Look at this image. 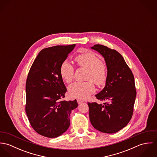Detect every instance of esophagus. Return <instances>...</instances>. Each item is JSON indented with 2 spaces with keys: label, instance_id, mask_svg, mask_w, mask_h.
I'll return each mask as SVG.
<instances>
[{
  "label": "esophagus",
  "instance_id": "esophagus-1",
  "mask_svg": "<svg viewBox=\"0 0 157 157\" xmlns=\"http://www.w3.org/2000/svg\"><path fill=\"white\" fill-rule=\"evenodd\" d=\"M77 101L78 104H81V103H82L84 102V101H83V100H80V99H77Z\"/></svg>",
  "mask_w": 157,
  "mask_h": 157
}]
</instances>
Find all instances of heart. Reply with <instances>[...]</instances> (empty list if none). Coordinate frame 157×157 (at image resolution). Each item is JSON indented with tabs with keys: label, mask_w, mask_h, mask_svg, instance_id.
Listing matches in <instances>:
<instances>
[{
	"label": "heart",
	"mask_w": 157,
	"mask_h": 157,
	"mask_svg": "<svg viewBox=\"0 0 157 157\" xmlns=\"http://www.w3.org/2000/svg\"><path fill=\"white\" fill-rule=\"evenodd\" d=\"M75 60L78 66L88 69L86 80L92 81L98 86L105 84L108 77L107 67L95 53L88 52L80 54ZM60 73L65 82L70 83L74 78V69L67 61H65L60 66ZM90 81L75 82L70 85L68 89L70 95L80 99L88 98L95 90L94 85Z\"/></svg>",
	"instance_id": "1"
}]
</instances>
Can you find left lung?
I'll return each mask as SVG.
<instances>
[{
	"label": "left lung",
	"instance_id": "obj_1",
	"mask_svg": "<svg viewBox=\"0 0 157 157\" xmlns=\"http://www.w3.org/2000/svg\"><path fill=\"white\" fill-rule=\"evenodd\" d=\"M91 49L105 59L108 77L105 88L95 95L103 104L88 103L90 119L93 127L106 134L115 133L131 120L136 92L134 77L122 56L117 51L101 45Z\"/></svg>",
	"mask_w": 157,
	"mask_h": 157
}]
</instances>
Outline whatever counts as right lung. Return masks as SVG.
<instances>
[{
	"instance_id": "add662e5",
	"label": "right lung",
	"mask_w": 157,
	"mask_h": 157,
	"mask_svg": "<svg viewBox=\"0 0 157 157\" xmlns=\"http://www.w3.org/2000/svg\"><path fill=\"white\" fill-rule=\"evenodd\" d=\"M75 46L59 45L42 49L28 75L25 111L33 128L45 137L56 138L66 132L71 111L78 106L76 100H61L67 88L60 68Z\"/></svg>"
}]
</instances>
